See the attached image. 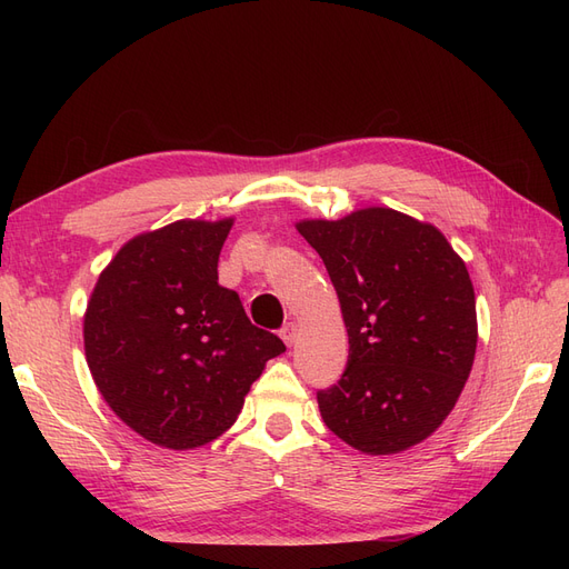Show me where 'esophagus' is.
Returning <instances> with one entry per match:
<instances>
[{"instance_id": "esophagus-1", "label": "esophagus", "mask_w": 569, "mask_h": 569, "mask_svg": "<svg viewBox=\"0 0 569 569\" xmlns=\"http://www.w3.org/2000/svg\"><path fill=\"white\" fill-rule=\"evenodd\" d=\"M297 335H299V325H297V322H287V325H282L280 337H282V341L287 343V347H291V343L297 341Z\"/></svg>"}]
</instances>
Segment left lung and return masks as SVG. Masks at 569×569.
I'll use <instances>...</instances> for the list:
<instances>
[{
    "label": "left lung",
    "instance_id": "1",
    "mask_svg": "<svg viewBox=\"0 0 569 569\" xmlns=\"http://www.w3.org/2000/svg\"><path fill=\"white\" fill-rule=\"evenodd\" d=\"M297 228L330 272L349 332L347 370L318 391L320 416L358 451H406L446 420L472 370L468 268L435 226L391 209Z\"/></svg>",
    "mask_w": 569,
    "mask_h": 569
}]
</instances>
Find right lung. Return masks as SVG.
<instances>
[{
  "mask_svg": "<svg viewBox=\"0 0 569 569\" xmlns=\"http://www.w3.org/2000/svg\"><path fill=\"white\" fill-rule=\"evenodd\" d=\"M232 220H178L120 249L84 313V356L116 416L166 449L232 427L270 358L287 347L218 284Z\"/></svg>",
  "mask_w": 569,
  "mask_h": 569,
  "instance_id": "add662e5",
  "label": "right lung"
}]
</instances>
